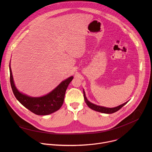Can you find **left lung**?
Returning a JSON list of instances; mask_svg holds the SVG:
<instances>
[{
	"instance_id": "left-lung-1",
	"label": "left lung",
	"mask_w": 152,
	"mask_h": 152,
	"mask_svg": "<svg viewBox=\"0 0 152 152\" xmlns=\"http://www.w3.org/2000/svg\"><path fill=\"white\" fill-rule=\"evenodd\" d=\"M83 97H84V100L85 101V103H86V104L88 105V106L91 108V109L96 111H98L100 113H105V114H113L114 113L117 111H118L119 110H120L121 108L124 106L127 102H126V103L117 106V107H113V108H109V107H103V106H97L96 104H94L91 102H90L87 99H86V96H85V92L83 91Z\"/></svg>"
}]
</instances>
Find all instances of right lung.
Wrapping results in <instances>:
<instances>
[{"mask_svg": "<svg viewBox=\"0 0 152 152\" xmlns=\"http://www.w3.org/2000/svg\"><path fill=\"white\" fill-rule=\"evenodd\" d=\"M10 83L12 92L16 99L32 113L45 115L58 111L63 104L66 90L73 77L62 81L56 88L48 94L41 97H31L20 93L15 86L10 63Z\"/></svg>", "mask_w": 152, "mask_h": 152, "instance_id": "add662e5", "label": "right lung"}]
</instances>
